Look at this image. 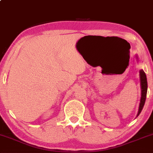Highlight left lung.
Masks as SVG:
<instances>
[{
	"label": "left lung",
	"mask_w": 153,
	"mask_h": 153,
	"mask_svg": "<svg viewBox=\"0 0 153 153\" xmlns=\"http://www.w3.org/2000/svg\"><path fill=\"white\" fill-rule=\"evenodd\" d=\"M137 60L139 61V57L137 55H136ZM140 87H141V98H140V102L138 108V113L137 114V117L141 113L142 110H143L144 105H145V100H146L147 96V77L145 75V73L144 72L143 70H140Z\"/></svg>",
	"instance_id": "left-lung-1"
}]
</instances>
